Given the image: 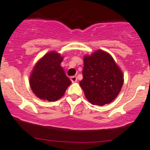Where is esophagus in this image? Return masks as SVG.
Here are the masks:
<instances>
[{
    "label": "esophagus",
    "mask_w": 150,
    "mask_h": 150,
    "mask_svg": "<svg viewBox=\"0 0 150 150\" xmlns=\"http://www.w3.org/2000/svg\"><path fill=\"white\" fill-rule=\"evenodd\" d=\"M70 80L72 83H75V82H76L78 81V78H77L76 76H72L70 78Z\"/></svg>",
    "instance_id": "1"
}]
</instances>
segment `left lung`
I'll list each match as a JSON object with an SVG mask.
<instances>
[{"label":"left lung","mask_w":150,"mask_h":150,"mask_svg":"<svg viewBox=\"0 0 150 150\" xmlns=\"http://www.w3.org/2000/svg\"><path fill=\"white\" fill-rule=\"evenodd\" d=\"M83 79L80 86L92 104L103 106L119 94L124 75L109 53L98 50L83 58Z\"/></svg>","instance_id":"left-lung-1"}]
</instances>
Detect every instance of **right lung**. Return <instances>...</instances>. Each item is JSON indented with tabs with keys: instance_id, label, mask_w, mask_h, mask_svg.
Returning a JSON list of instances; mask_svg holds the SVG:
<instances>
[{
	"instance_id": "add662e5",
	"label": "right lung",
	"mask_w": 150,
	"mask_h": 150,
	"mask_svg": "<svg viewBox=\"0 0 150 150\" xmlns=\"http://www.w3.org/2000/svg\"><path fill=\"white\" fill-rule=\"evenodd\" d=\"M63 57L54 51L38 61L29 78L30 87L39 98L56 101L64 95L71 81L61 67Z\"/></svg>"
}]
</instances>
